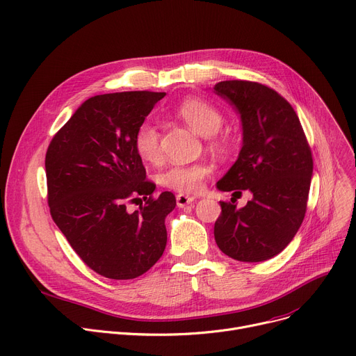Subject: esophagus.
<instances>
[{
  "instance_id": "1",
  "label": "esophagus",
  "mask_w": 356,
  "mask_h": 356,
  "mask_svg": "<svg viewBox=\"0 0 356 356\" xmlns=\"http://www.w3.org/2000/svg\"><path fill=\"white\" fill-rule=\"evenodd\" d=\"M194 201H195V198L191 197V195H185V194H178L177 195V204H178L179 208H184L188 204H193Z\"/></svg>"
}]
</instances>
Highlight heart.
<instances>
[{
  "instance_id": "obj_1",
  "label": "heart",
  "mask_w": 356,
  "mask_h": 356,
  "mask_svg": "<svg viewBox=\"0 0 356 356\" xmlns=\"http://www.w3.org/2000/svg\"><path fill=\"white\" fill-rule=\"evenodd\" d=\"M175 113L200 135L208 136V145L216 151L227 148V140L217 134L224 116L218 108L201 97H186L175 109ZM134 149L138 156L149 163H156L162 158L161 135L158 128L151 122H143L135 131ZM213 168L207 162L190 165H171L159 174V182L178 193H198L204 179L211 174Z\"/></svg>"
}]
</instances>
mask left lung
Here are the masks:
<instances>
[{"instance_id":"1","label":"left lung","mask_w":356,"mask_h":356,"mask_svg":"<svg viewBox=\"0 0 356 356\" xmlns=\"http://www.w3.org/2000/svg\"><path fill=\"white\" fill-rule=\"evenodd\" d=\"M214 92L238 111L243 124L240 155L217 188L253 194L243 208L234 198L220 201L216 243L234 260L264 261L283 252L305 218L310 146L295 109L276 90L257 81L225 80Z\"/></svg>"}]
</instances>
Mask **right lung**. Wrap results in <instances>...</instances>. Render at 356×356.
Listing matches in <instances>:
<instances>
[{"mask_svg":"<svg viewBox=\"0 0 356 356\" xmlns=\"http://www.w3.org/2000/svg\"><path fill=\"white\" fill-rule=\"evenodd\" d=\"M165 93L120 92L88 99L46 154L50 214L77 256L97 275L129 280L146 273L166 245L165 217L177 205L154 197L134 149L136 128ZM145 200L136 212L127 204Z\"/></svg>","mask_w":356,"mask_h":356,"instance_id":"obj_1","label":"right lung"}]
</instances>
